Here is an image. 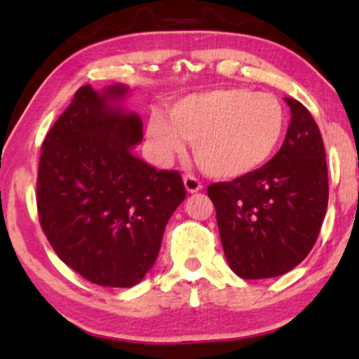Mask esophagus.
Instances as JSON below:
<instances>
[{"mask_svg": "<svg viewBox=\"0 0 359 359\" xmlns=\"http://www.w3.org/2000/svg\"><path fill=\"white\" fill-rule=\"evenodd\" d=\"M184 185L185 189H187V192H197L203 189V184H201V180L197 179V177H194L191 174L184 175Z\"/></svg>", "mask_w": 359, "mask_h": 359, "instance_id": "34e87169", "label": "esophagus"}]
</instances>
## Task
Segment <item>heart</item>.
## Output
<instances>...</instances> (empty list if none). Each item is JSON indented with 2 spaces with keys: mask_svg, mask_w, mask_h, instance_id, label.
I'll return each instance as SVG.
<instances>
[{
  "mask_svg": "<svg viewBox=\"0 0 359 359\" xmlns=\"http://www.w3.org/2000/svg\"><path fill=\"white\" fill-rule=\"evenodd\" d=\"M151 111L147 138L151 155L167 165L194 142L196 162L209 175L236 179L265 165L285 133L282 102L269 93L228 88L189 94L168 108Z\"/></svg>",
  "mask_w": 359,
  "mask_h": 359,
  "instance_id": "b5f03b06",
  "label": "heart"
}]
</instances>
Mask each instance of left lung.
<instances>
[{"label": "left lung", "instance_id": "8db88e82", "mask_svg": "<svg viewBox=\"0 0 359 359\" xmlns=\"http://www.w3.org/2000/svg\"><path fill=\"white\" fill-rule=\"evenodd\" d=\"M285 101L292 119L277 155L251 174L208 187L226 259L246 280L295 269L316 245L327 209L319 126L302 102Z\"/></svg>", "mask_w": 359, "mask_h": 359}]
</instances>
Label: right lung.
Returning <instances> with one entry per match:
<instances>
[{
  "instance_id": "obj_1",
  "label": "right lung",
  "mask_w": 359,
  "mask_h": 359,
  "mask_svg": "<svg viewBox=\"0 0 359 359\" xmlns=\"http://www.w3.org/2000/svg\"><path fill=\"white\" fill-rule=\"evenodd\" d=\"M125 86H82L42 143L36 209L62 262L102 287H133L154 266L172 212L185 199L177 170H156L133 148L135 113L113 108Z\"/></svg>"
}]
</instances>
